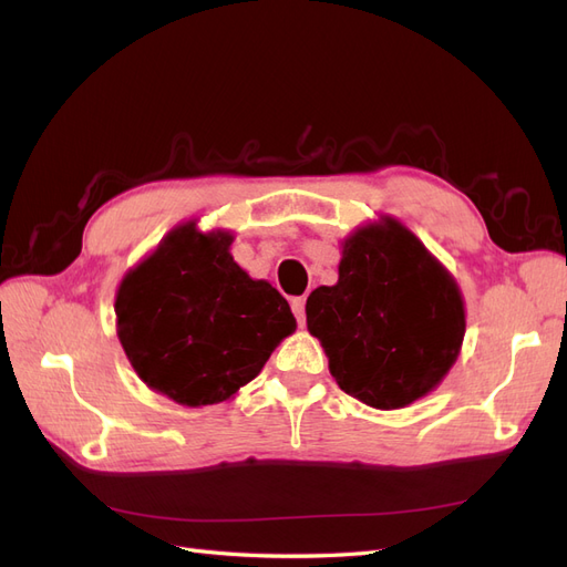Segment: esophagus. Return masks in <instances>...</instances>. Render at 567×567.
<instances>
[{"label": "esophagus", "instance_id": "esophagus-1", "mask_svg": "<svg viewBox=\"0 0 567 567\" xmlns=\"http://www.w3.org/2000/svg\"><path fill=\"white\" fill-rule=\"evenodd\" d=\"M305 298H292L290 300V307H292V315H296L300 328H305Z\"/></svg>", "mask_w": 567, "mask_h": 567}]
</instances>
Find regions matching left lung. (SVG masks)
<instances>
[{
  "label": "left lung",
  "instance_id": "left-lung-1",
  "mask_svg": "<svg viewBox=\"0 0 567 567\" xmlns=\"http://www.w3.org/2000/svg\"><path fill=\"white\" fill-rule=\"evenodd\" d=\"M338 284L307 298V330L344 394L399 410L455 365L466 309L447 267L399 218L380 213L342 239Z\"/></svg>",
  "mask_w": 567,
  "mask_h": 567
}]
</instances>
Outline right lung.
Masks as SVG:
<instances>
[{"label": "right lung", "mask_w": 567, "mask_h": 567, "mask_svg": "<svg viewBox=\"0 0 567 567\" xmlns=\"http://www.w3.org/2000/svg\"><path fill=\"white\" fill-rule=\"evenodd\" d=\"M231 241L181 223L116 286V338L135 375L187 408L237 396L298 328L281 292L234 262Z\"/></svg>", "instance_id": "obj_1"}]
</instances>
